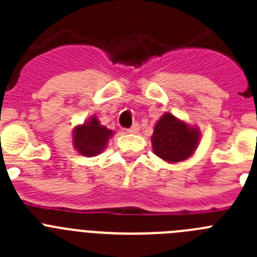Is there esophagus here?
I'll return each instance as SVG.
<instances>
[{
    "label": "esophagus",
    "instance_id": "1",
    "mask_svg": "<svg viewBox=\"0 0 257 257\" xmlns=\"http://www.w3.org/2000/svg\"><path fill=\"white\" fill-rule=\"evenodd\" d=\"M127 133H128V134H138V133H139V124L134 123L133 126H131L130 128L127 130Z\"/></svg>",
    "mask_w": 257,
    "mask_h": 257
}]
</instances>
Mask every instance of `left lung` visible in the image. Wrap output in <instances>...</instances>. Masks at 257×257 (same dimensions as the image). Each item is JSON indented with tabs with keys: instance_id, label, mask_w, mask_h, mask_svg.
Here are the masks:
<instances>
[{
	"instance_id": "8db88e82",
	"label": "left lung",
	"mask_w": 257,
	"mask_h": 257,
	"mask_svg": "<svg viewBox=\"0 0 257 257\" xmlns=\"http://www.w3.org/2000/svg\"><path fill=\"white\" fill-rule=\"evenodd\" d=\"M201 133L171 113H165L157 122L152 135V148L156 156L170 163L181 162L194 153Z\"/></svg>"
}]
</instances>
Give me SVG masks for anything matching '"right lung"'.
<instances>
[{
    "mask_svg": "<svg viewBox=\"0 0 257 257\" xmlns=\"http://www.w3.org/2000/svg\"><path fill=\"white\" fill-rule=\"evenodd\" d=\"M113 131L101 126L97 118L92 115L88 121L73 130V145L79 154L92 157L100 154L105 149Z\"/></svg>",
    "mask_w": 257,
    "mask_h": 257,
    "instance_id": "right-lung-1",
    "label": "right lung"
}]
</instances>
